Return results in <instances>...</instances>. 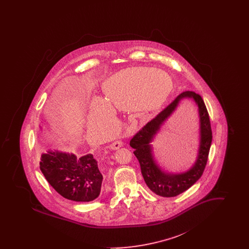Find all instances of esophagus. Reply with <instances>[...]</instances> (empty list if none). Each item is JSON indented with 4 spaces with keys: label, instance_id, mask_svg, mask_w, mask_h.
<instances>
[{
    "label": "esophagus",
    "instance_id": "34e87169",
    "mask_svg": "<svg viewBox=\"0 0 249 249\" xmlns=\"http://www.w3.org/2000/svg\"><path fill=\"white\" fill-rule=\"evenodd\" d=\"M122 145H123V142H120V141H116L110 145V148L113 150H117V149H119Z\"/></svg>",
    "mask_w": 249,
    "mask_h": 249
}]
</instances>
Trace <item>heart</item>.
Returning a JSON list of instances; mask_svg holds the SVG:
<instances>
[{
  "label": "heart",
  "mask_w": 249,
  "mask_h": 249,
  "mask_svg": "<svg viewBox=\"0 0 249 249\" xmlns=\"http://www.w3.org/2000/svg\"><path fill=\"white\" fill-rule=\"evenodd\" d=\"M165 71L135 67L118 71L105 81L103 89L107 101L95 97L91 103L89 125L115 126L117 119L114 109L122 111L139 110L148 115L160 112L170 94ZM167 89H166L165 88Z\"/></svg>",
  "instance_id": "heart-1"
}]
</instances>
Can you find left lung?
<instances>
[{
  "label": "left lung",
  "mask_w": 249,
  "mask_h": 249,
  "mask_svg": "<svg viewBox=\"0 0 249 249\" xmlns=\"http://www.w3.org/2000/svg\"><path fill=\"white\" fill-rule=\"evenodd\" d=\"M184 99L192 100L197 107L199 118L198 147L193 165L186 171L175 173L168 171L158 160L155 156L154 141L167 119ZM211 142L210 119L203 100L193 91H185L137 132L130 140V145L134 148L133 154L140 163L142 178L147 187L159 196L175 197L189 190L200 179L207 162Z\"/></svg>",
  "instance_id": "left-lung-1"
}]
</instances>
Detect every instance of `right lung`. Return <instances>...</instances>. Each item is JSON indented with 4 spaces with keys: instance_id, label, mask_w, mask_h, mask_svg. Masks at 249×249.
<instances>
[{
    "instance_id": "add662e5",
    "label": "right lung",
    "mask_w": 249,
    "mask_h": 249,
    "mask_svg": "<svg viewBox=\"0 0 249 249\" xmlns=\"http://www.w3.org/2000/svg\"><path fill=\"white\" fill-rule=\"evenodd\" d=\"M41 135L46 129L39 124ZM40 169L48 183L62 197L74 201H91L99 197L104 176L92 154L77 157L50 148L40 158Z\"/></svg>"
}]
</instances>
